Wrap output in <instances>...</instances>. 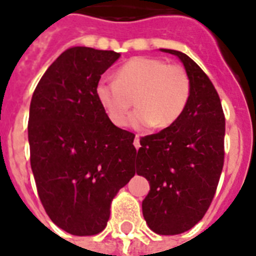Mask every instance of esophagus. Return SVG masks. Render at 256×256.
Listing matches in <instances>:
<instances>
[{
    "label": "esophagus",
    "mask_w": 256,
    "mask_h": 256,
    "mask_svg": "<svg viewBox=\"0 0 256 256\" xmlns=\"http://www.w3.org/2000/svg\"><path fill=\"white\" fill-rule=\"evenodd\" d=\"M134 146H135V148H139V147H140V142H139V135H135Z\"/></svg>",
    "instance_id": "esophagus-1"
}]
</instances>
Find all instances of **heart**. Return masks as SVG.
<instances>
[{"label": "heart", "mask_w": 256, "mask_h": 256, "mask_svg": "<svg viewBox=\"0 0 256 256\" xmlns=\"http://www.w3.org/2000/svg\"><path fill=\"white\" fill-rule=\"evenodd\" d=\"M192 84L180 64L151 56H135L117 70V80L101 78L96 97L110 122L118 128L128 124L132 98L138 109L130 124L135 128H170L188 106Z\"/></svg>", "instance_id": "1"}]
</instances>
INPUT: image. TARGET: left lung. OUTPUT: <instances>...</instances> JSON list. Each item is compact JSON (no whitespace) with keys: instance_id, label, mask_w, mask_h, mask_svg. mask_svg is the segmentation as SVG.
<instances>
[{"instance_id":"8db88e82","label":"left lung","mask_w":256,"mask_h":256,"mask_svg":"<svg viewBox=\"0 0 256 256\" xmlns=\"http://www.w3.org/2000/svg\"><path fill=\"white\" fill-rule=\"evenodd\" d=\"M162 51L182 60L192 93L175 124L140 138L136 174L150 182L142 202L148 228L175 236L201 221L213 201L225 158V114L210 78L188 55Z\"/></svg>"}]
</instances>
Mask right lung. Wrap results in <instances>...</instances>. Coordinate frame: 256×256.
Listing matches in <instances>:
<instances>
[{
    "label": "right lung",
    "mask_w": 256,
    "mask_h": 256,
    "mask_svg": "<svg viewBox=\"0 0 256 256\" xmlns=\"http://www.w3.org/2000/svg\"><path fill=\"white\" fill-rule=\"evenodd\" d=\"M114 51L72 47L42 76L28 116L30 163L51 221L72 236L105 229L110 204L136 170L135 135L110 122L96 97Z\"/></svg>",
    "instance_id": "right-lung-1"
}]
</instances>
